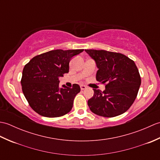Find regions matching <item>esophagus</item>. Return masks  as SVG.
<instances>
[{
	"instance_id": "esophagus-1",
	"label": "esophagus",
	"mask_w": 160,
	"mask_h": 160,
	"mask_svg": "<svg viewBox=\"0 0 160 160\" xmlns=\"http://www.w3.org/2000/svg\"><path fill=\"white\" fill-rule=\"evenodd\" d=\"M80 89H81V90H84L87 89V87L85 85H83V84H82V85H80Z\"/></svg>"
}]
</instances>
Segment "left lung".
<instances>
[{
	"mask_svg": "<svg viewBox=\"0 0 160 160\" xmlns=\"http://www.w3.org/2000/svg\"><path fill=\"white\" fill-rule=\"evenodd\" d=\"M96 62V80L107 84L105 90L93 89L88 106L95 114L106 118L127 111L137 97L141 78L133 60L124 54L105 50L85 49Z\"/></svg>",
	"mask_w": 160,
	"mask_h": 160,
	"instance_id": "1",
	"label": "left lung"
}]
</instances>
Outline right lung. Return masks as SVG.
Here are the masks:
<instances>
[{"label": "right lung", "mask_w": 160, "mask_h": 160, "mask_svg": "<svg viewBox=\"0 0 160 160\" xmlns=\"http://www.w3.org/2000/svg\"><path fill=\"white\" fill-rule=\"evenodd\" d=\"M84 49H56L36 56L22 71L21 85L24 96L37 113L47 118L69 113L73 100L80 91L77 84L72 88L59 87V78L69 73V62Z\"/></svg>", "instance_id": "right-lung-1"}]
</instances>
